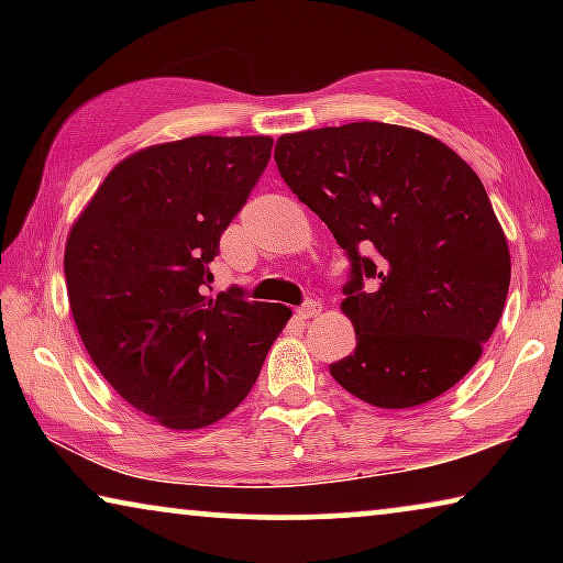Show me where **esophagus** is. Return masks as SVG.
I'll list each match as a JSON object with an SVG mask.
<instances>
[{
	"label": "esophagus",
	"instance_id": "obj_1",
	"mask_svg": "<svg viewBox=\"0 0 563 563\" xmlns=\"http://www.w3.org/2000/svg\"><path fill=\"white\" fill-rule=\"evenodd\" d=\"M322 310V305L318 302V299H307V302L302 307H297V318L299 320H310V318H318Z\"/></svg>",
	"mask_w": 563,
	"mask_h": 563
}]
</instances>
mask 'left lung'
Instances as JSON below:
<instances>
[{
  "label": "left lung",
  "instance_id": "left-lung-1",
  "mask_svg": "<svg viewBox=\"0 0 563 563\" xmlns=\"http://www.w3.org/2000/svg\"><path fill=\"white\" fill-rule=\"evenodd\" d=\"M274 158L351 261L341 310L356 351L330 364L333 379L384 410L464 379L510 289L507 238L474 168L438 137L387 122L282 135Z\"/></svg>",
  "mask_w": 563,
  "mask_h": 563
}]
</instances>
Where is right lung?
Segmentation results:
<instances>
[{"label":"right lung","instance_id":"right-lung-1","mask_svg":"<svg viewBox=\"0 0 563 563\" xmlns=\"http://www.w3.org/2000/svg\"><path fill=\"white\" fill-rule=\"evenodd\" d=\"M268 135H195L120 161L74 222L64 272L87 353L118 395L172 430L243 402L291 310L207 297L220 235L272 158Z\"/></svg>","mask_w":563,"mask_h":563}]
</instances>
